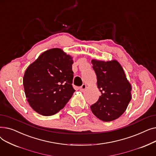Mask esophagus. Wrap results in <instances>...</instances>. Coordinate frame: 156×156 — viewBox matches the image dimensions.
I'll list each match as a JSON object with an SVG mask.
<instances>
[{"instance_id":"1","label":"esophagus","mask_w":156,"mask_h":156,"mask_svg":"<svg viewBox=\"0 0 156 156\" xmlns=\"http://www.w3.org/2000/svg\"><path fill=\"white\" fill-rule=\"evenodd\" d=\"M86 88H87V85L85 84H83L82 85H81V87L80 88V90L81 92H83Z\"/></svg>"}]
</instances>
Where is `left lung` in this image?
<instances>
[{"mask_svg": "<svg viewBox=\"0 0 156 156\" xmlns=\"http://www.w3.org/2000/svg\"><path fill=\"white\" fill-rule=\"evenodd\" d=\"M101 92L99 100L90 106L92 113L99 119L108 122L119 118L132 99V85L124 69L116 60L91 61Z\"/></svg>", "mask_w": 156, "mask_h": 156, "instance_id": "obj_1", "label": "left lung"}]
</instances>
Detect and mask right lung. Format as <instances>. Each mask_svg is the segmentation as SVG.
Listing matches in <instances>:
<instances>
[{"label": "right lung", "mask_w": 156, "mask_h": 156, "mask_svg": "<svg viewBox=\"0 0 156 156\" xmlns=\"http://www.w3.org/2000/svg\"><path fill=\"white\" fill-rule=\"evenodd\" d=\"M73 57L59 48L44 52L24 73L23 86L31 108L42 116L61 110L75 90L72 83Z\"/></svg>", "instance_id": "obj_1"}]
</instances>
